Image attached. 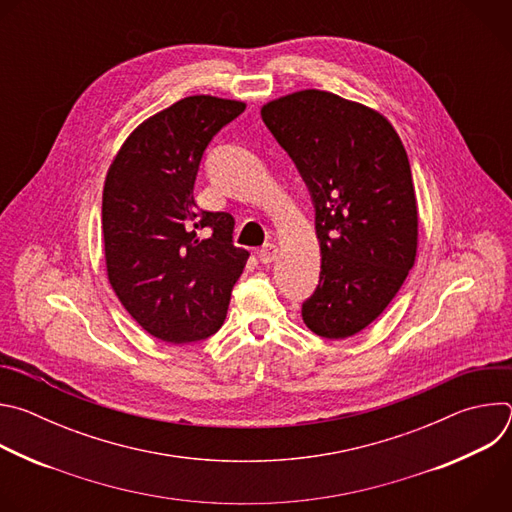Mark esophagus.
<instances>
[{"mask_svg": "<svg viewBox=\"0 0 512 512\" xmlns=\"http://www.w3.org/2000/svg\"><path fill=\"white\" fill-rule=\"evenodd\" d=\"M275 257H277V245L267 243V245H263V247L259 249V259H261V263L269 265V263L275 261Z\"/></svg>", "mask_w": 512, "mask_h": 512, "instance_id": "esophagus-1", "label": "esophagus"}]
</instances>
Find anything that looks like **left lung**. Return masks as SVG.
I'll return each mask as SVG.
<instances>
[{
    "label": "left lung",
    "instance_id": "8db88e82",
    "mask_svg": "<svg viewBox=\"0 0 512 512\" xmlns=\"http://www.w3.org/2000/svg\"><path fill=\"white\" fill-rule=\"evenodd\" d=\"M261 117L294 160L316 210L320 281L302 304L306 326L330 340L377 320L417 253L411 166L393 125L326 91L275 99Z\"/></svg>",
    "mask_w": 512,
    "mask_h": 512
}]
</instances>
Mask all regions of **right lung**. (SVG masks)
<instances>
[{
    "label": "right lung",
    "mask_w": 512,
    "mask_h": 512,
    "mask_svg": "<svg viewBox=\"0 0 512 512\" xmlns=\"http://www.w3.org/2000/svg\"><path fill=\"white\" fill-rule=\"evenodd\" d=\"M245 103L186 97L143 121L121 145L103 188L109 283L152 336L188 344L223 326L249 253L229 212L200 210L194 182L210 139Z\"/></svg>",
    "instance_id": "right-lung-1"
}]
</instances>
